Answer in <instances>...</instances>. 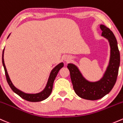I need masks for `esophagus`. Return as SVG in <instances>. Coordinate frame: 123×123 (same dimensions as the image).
<instances>
[{
    "instance_id": "34e87169",
    "label": "esophagus",
    "mask_w": 123,
    "mask_h": 123,
    "mask_svg": "<svg viewBox=\"0 0 123 123\" xmlns=\"http://www.w3.org/2000/svg\"><path fill=\"white\" fill-rule=\"evenodd\" d=\"M70 59V58H69V56H65L64 57V60L65 61H68Z\"/></svg>"
}]
</instances>
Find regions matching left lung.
<instances>
[{
	"label": "left lung",
	"mask_w": 123,
	"mask_h": 123,
	"mask_svg": "<svg viewBox=\"0 0 123 123\" xmlns=\"http://www.w3.org/2000/svg\"><path fill=\"white\" fill-rule=\"evenodd\" d=\"M102 36L106 39L110 47L109 64L103 76L99 80L92 82L83 76L79 68L72 63L68 64L73 88L78 96L84 99L95 100L102 98L114 87L118 75L120 55L114 34L103 24L100 25Z\"/></svg>",
	"instance_id": "1"
}]
</instances>
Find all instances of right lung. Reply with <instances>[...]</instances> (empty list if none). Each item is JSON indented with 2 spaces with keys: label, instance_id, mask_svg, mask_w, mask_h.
Segmentation results:
<instances>
[{
  "label": "right lung",
  "instance_id": "1",
  "mask_svg": "<svg viewBox=\"0 0 123 123\" xmlns=\"http://www.w3.org/2000/svg\"><path fill=\"white\" fill-rule=\"evenodd\" d=\"M10 34L7 37V38L10 36ZM4 51H5V48H4L3 51L2 53V64L3 65L4 69H5V75H6L7 82L8 84L11 87V89L15 93L18 94L19 96L21 97V98L27 101L31 102H41V101L44 100L46 99L49 97L50 95L51 92H52V87H53V83L54 82V80L56 78V75H57L59 71L60 70L61 68H62L64 67V63L61 62L59 64L55 67L52 69L51 72L49 75V78H48V81H47V85L45 86V88L41 92L39 93H27L21 91L17 89V87L14 86L11 80L10 79V77L9 76L7 71L6 66L5 64V61H4Z\"/></svg>",
  "mask_w": 123,
  "mask_h": 123
}]
</instances>
